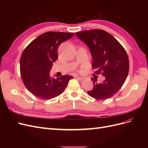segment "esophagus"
<instances>
[{"instance_id":"obj_1","label":"esophagus","mask_w":148,"mask_h":148,"mask_svg":"<svg viewBox=\"0 0 148 148\" xmlns=\"http://www.w3.org/2000/svg\"><path fill=\"white\" fill-rule=\"evenodd\" d=\"M77 78L78 80H79V81H82V80L84 79V78L80 77H77Z\"/></svg>"}]
</instances>
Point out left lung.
I'll return each mask as SVG.
<instances>
[{"label":"left lung","instance_id":"left-lung-1","mask_svg":"<svg viewBox=\"0 0 148 148\" xmlns=\"http://www.w3.org/2000/svg\"><path fill=\"white\" fill-rule=\"evenodd\" d=\"M75 34L90 49L95 73L105 77L102 83L92 78L94 88L88 94L98 100L112 97L123 86L128 74L126 51L113 36L104 30L83 31Z\"/></svg>","mask_w":148,"mask_h":148}]
</instances>
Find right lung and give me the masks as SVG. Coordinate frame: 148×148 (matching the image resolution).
<instances>
[{
    "mask_svg": "<svg viewBox=\"0 0 148 148\" xmlns=\"http://www.w3.org/2000/svg\"><path fill=\"white\" fill-rule=\"evenodd\" d=\"M74 33L49 31L39 35L26 47L20 59V73L26 88L41 99H51L64 92L73 77L55 78L50 75L53 62L58 58V47Z\"/></svg>",
    "mask_w": 148,
    "mask_h": 148,
    "instance_id": "add662e5",
    "label": "right lung"
}]
</instances>
